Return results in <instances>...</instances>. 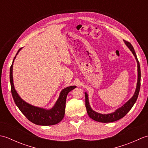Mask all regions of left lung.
I'll return each mask as SVG.
<instances>
[{
    "label": "left lung",
    "instance_id": "left-lung-1",
    "mask_svg": "<svg viewBox=\"0 0 148 148\" xmlns=\"http://www.w3.org/2000/svg\"><path fill=\"white\" fill-rule=\"evenodd\" d=\"M124 42L128 48L130 49L132 53H133L134 56H135V58H136L137 61V83L136 91H135V93L134 94V95L132 96V97L130 99L128 100V101L125 103V104L123 105L121 108L116 109L114 112L110 113V114H100V113H99L97 112H95V111H93L90 105L88 95L86 92H84V94H85V106H86L87 113L90 117L95 121L102 122V123H110V122H113V121L119 120V119L124 117V116L126 115L128 112H129L130 110L134 105L135 102H136L138 95H139L140 87V77H141L140 64L132 45L129 42L126 41V40H124Z\"/></svg>",
    "mask_w": 148,
    "mask_h": 148
}]
</instances>
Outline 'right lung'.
<instances>
[{
	"label": "right lung",
	"instance_id": "add662e5",
	"mask_svg": "<svg viewBox=\"0 0 148 148\" xmlns=\"http://www.w3.org/2000/svg\"><path fill=\"white\" fill-rule=\"evenodd\" d=\"M21 49L22 48L19 49L16 55L14 56L13 61H12V64L10 67V74H9L11 93L16 105L17 106L21 112L25 116V117L34 124L42 125V126H49V125L57 124L60 121H61L64 117L65 102L67 94L71 90L74 89L76 86H71L63 89L61 91L60 93L58 99L56 100L54 106L49 109L34 106L24 101L19 96L14 88L13 77H12L13 63L16 58V56Z\"/></svg>",
	"mask_w": 148,
	"mask_h": 148
}]
</instances>
